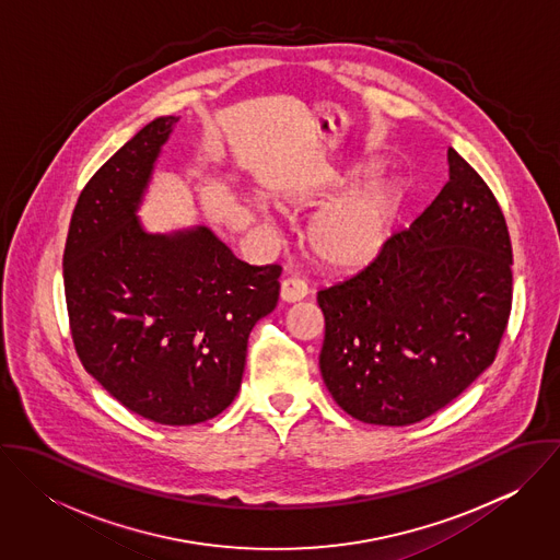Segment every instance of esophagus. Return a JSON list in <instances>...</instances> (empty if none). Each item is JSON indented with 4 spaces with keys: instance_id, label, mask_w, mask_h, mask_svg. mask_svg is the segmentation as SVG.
<instances>
[{
    "instance_id": "esophagus-1",
    "label": "esophagus",
    "mask_w": 560,
    "mask_h": 560,
    "mask_svg": "<svg viewBox=\"0 0 560 560\" xmlns=\"http://www.w3.org/2000/svg\"><path fill=\"white\" fill-rule=\"evenodd\" d=\"M308 295V284L302 278H287L280 284V298L282 302H300Z\"/></svg>"
}]
</instances>
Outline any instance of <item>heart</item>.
Here are the masks:
<instances>
[{
	"label": "heart",
	"mask_w": 560,
	"mask_h": 560,
	"mask_svg": "<svg viewBox=\"0 0 560 560\" xmlns=\"http://www.w3.org/2000/svg\"><path fill=\"white\" fill-rule=\"evenodd\" d=\"M362 172H351L355 180ZM407 202V185L397 176H375L349 189L313 220L308 249L331 269H358L371 262L393 237Z\"/></svg>",
	"instance_id": "heart-1"
}]
</instances>
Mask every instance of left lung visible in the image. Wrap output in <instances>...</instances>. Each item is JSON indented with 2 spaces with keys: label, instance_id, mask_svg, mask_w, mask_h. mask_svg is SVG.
I'll use <instances>...</instances> for the list:
<instances>
[{
  "label": "left lung",
  "instance_id": "left-lung-1",
  "mask_svg": "<svg viewBox=\"0 0 560 560\" xmlns=\"http://www.w3.org/2000/svg\"><path fill=\"white\" fill-rule=\"evenodd\" d=\"M451 178L351 278L317 293L319 366L334 400L405 427L457 399L495 360L513 302V249L479 172L448 149Z\"/></svg>",
  "mask_w": 560,
  "mask_h": 560
}]
</instances>
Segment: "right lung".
<instances>
[{
	"label": "right lung",
	"instance_id": "obj_1",
	"mask_svg": "<svg viewBox=\"0 0 560 560\" xmlns=\"http://www.w3.org/2000/svg\"><path fill=\"white\" fill-rule=\"evenodd\" d=\"M178 118L140 129L81 189L65 295L83 369L127 409L198 424L237 397L247 336L280 295V265H247L207 229L147 235L136 218Z\"/></svg>",
	"mask_w": 560,
	"mask_h": 560
}]
</instances>
